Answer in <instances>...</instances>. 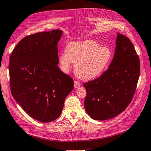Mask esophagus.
I'll list each match as a JSON object with an SVG mask.
<instances>
[{
  "label": "esophagus",
  "mask_w": 151,
  "mask_h": 151,
  "mask_svg": "<svg viewBox=\"0 0 151 151\" xmlns=\"http://www.w3.org/2000/svg\"><path fill=\"white\" fill-rule=\"evenodd\" d=\"M74 85H75V88H78V87H79L81 85V83H80V82H79V81H75Z\"/></svg>",
  "instance_id": "1"
}]
</instances>
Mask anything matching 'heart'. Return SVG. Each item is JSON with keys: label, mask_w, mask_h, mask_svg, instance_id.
<instances>
[{"label": "heart", "mask_w": 151, "mask_h": 151, "mask_svg": "<svg viewBox=\"0 0 151 151\" xmlns=\"http://www.w3.org/2000/svg\"><path fill=\"white\" fill-rule=\"evenodd\" d=\"M66 51L59 56L61 70L68 73L72 63H75L76 75L84 80H90L100 75L111 58V52L108 47H101L93 40L71 42L67 45Z\"/></svg>", "instance_id": "1"}]
</instances>
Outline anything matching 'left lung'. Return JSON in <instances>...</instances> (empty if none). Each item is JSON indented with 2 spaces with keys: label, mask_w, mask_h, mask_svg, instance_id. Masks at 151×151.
Here are the masks:
<instances>
[{
  "label": "left lung",
  "mask_w": 151,
  "mask_h": 151,
  "mask_svg": "<svg viewBox=\"0 0 151 151\" xmlns=\"http://www.w3.org/2000/svg\"><path fill=\"white\" fill-rule=\"evenodd\" d=\"M140 60L129 39L117 33L114 56L107 70L86 82L85 109L94 120L118 115L132 101L140 75Z\"/></svg>",
  "instance_id": "left-lung-1"
}]
</instances>
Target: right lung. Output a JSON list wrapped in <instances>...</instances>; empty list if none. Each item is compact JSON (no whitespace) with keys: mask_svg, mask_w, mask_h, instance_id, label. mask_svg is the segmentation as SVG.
Listing matches in <instances>:
<instances>
[{"mask_svg":"<svg viewBox=\"0 0 151 151\" xmlns=\"http://www.w3.org/2000/svg\"><path fill=\"white\" fill-rule=\"evenodd\" d=\"M62 31L26 36L13 50L9 65L13 97L22 109L41 122L60 116L66 97L74 88L72 78L58 66V43Z\"/></svg>","mask_w":151,"mask_h":151,"instance_id":"obj_1","label":"right lung"}]
</instances>
